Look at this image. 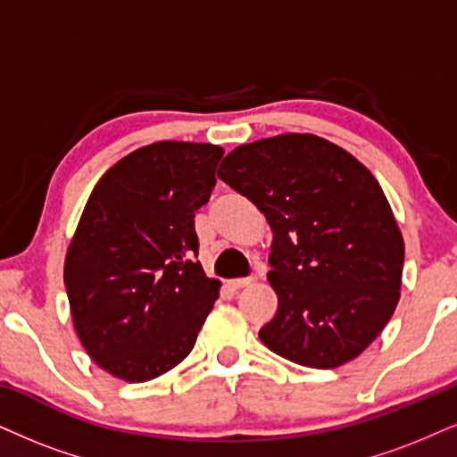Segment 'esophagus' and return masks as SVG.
<instances>
[{"mask_svg":"<svg viewBox=\"0 0 457 457\" xmlns=\"http://www.w3.org/2000/svg\"><path fill=\"white\" fill-rule=\"evenodd\" d=\"M255 282H257V276H246V278L229 280V287H232V288H246V287L255 285Z\"/></svg>","mask_w":457,"mask_h":457,"instance_id":"34e87169","label":"esophagus"}]
</instances>
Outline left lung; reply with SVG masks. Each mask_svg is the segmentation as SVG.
I'll use <instances>...</instances> for the list:
<instances>
[{
	"instance_id": "obj_1",
	"label": "left lung",
	"mask_w": 457,
	"mask_h": 457,
	"mask_svg": "<svg viewBox=\"0 0 457 457\" xmlns=\"http://www.w3.org/2000/svg\"><path fill=\"white\" fill-rule=\"evenodd\" d=\"M217 177L268 219L271 352L312 369L352 361L382 333L401 297L403 245L386 195L354 155L314 135L236 147Z\"/></svg>"
}]
</instances>
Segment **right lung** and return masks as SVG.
Segmentation results:
<instances>
[{"instance_id":"right-lung-1","label":"right lung","mask_w":457,"mask_h":457,"mask_svg":"<svg viewBox=\"0 0 457 457\" xmlns=\"http://www.w3.org/2000/svg\"><path fill=\"white\" fill-rule=\"evenodd\" d=\"M223 149L160 141L112 166L92 189L65 259L73 327L92 361L147 382L192 352L221 282L198 262L195 211Z\"/></svg>"}]
</instances>
